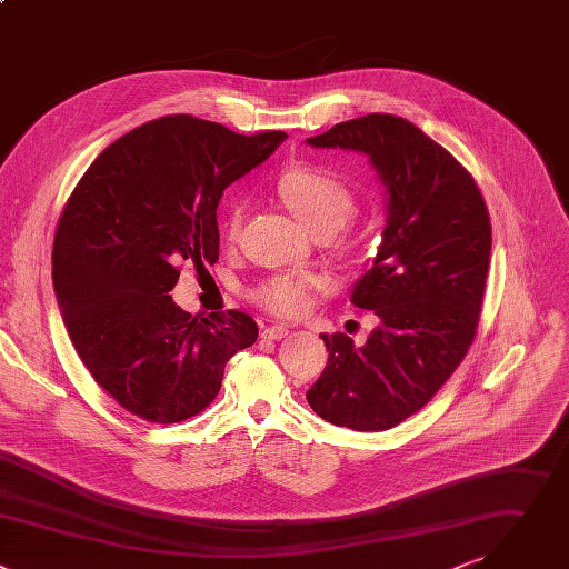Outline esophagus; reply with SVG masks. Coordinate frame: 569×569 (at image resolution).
Listing matches in <instances>:
<instances>
[{
	"mask_svg": "<svg viewBox=\"0 0 569 569\" xmlns=\"http://www.w3.org/2000/svg\"><path fill=\"white\" fill-rule=\"evenodd\" d=\"M287 333H289V327L282 325V322L262 329V338H267V340H280V338H284Z\"/></svg>",
	"mask_w": 569,
	"mask_h": 569,
	"instance_id": "esophagus-1",
	"label": "esophagus"
}]
</instances>
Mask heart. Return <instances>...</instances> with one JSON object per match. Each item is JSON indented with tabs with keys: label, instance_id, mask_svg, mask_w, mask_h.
<instances>
[{
	"label": "heart",
	"instance_id": "heart-1",
	"mask_svg": "<svg viewBox=\"0 0 569 569\" xmlns=\"http://www.w3.org/2000/svg\"><path fill=\"white\" fill-rule=\"evenodd\" d=\"M276 192L291 214L313 238H333L357 212V194L350 183L320 166H296L278 177ZM247 210L233 201L221 221V238L236 247L242 238ZM318 287L313 276H273L251 291V298L280 316H298L307 309L311 291Z\"/></svg>",
	"mask_w": 569,
	"mask_h": 569
}]
</instances>
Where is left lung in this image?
Here are the masks:
<instances>
[{
    "mask_svg": "<svg viewBox=\"0 0 569 569\" xmlns=\"http://www.w3.org/2000/svg\"><path fill=\"white\" fill-rule=\"evenodd\" d=\"M307 143L368 154L388 194L375 267L352 291L381 325L363 348L348 333H320L329 357L307 401L329 423L388 430L437 395L473 343L491 256L489 210L471 172L392 113L338 123Z\"/></svg>",
    "mask_w": 569,
    "mask_h": 569,
    "instance_id": "left-lung-1",
    "label": "left lung"
}]
</instances>
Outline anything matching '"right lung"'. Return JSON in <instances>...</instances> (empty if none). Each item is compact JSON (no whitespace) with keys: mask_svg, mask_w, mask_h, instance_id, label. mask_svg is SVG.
I'll list each match as a JSON object with an SVG mask.
<instances>
[{"mask_svg":"<svg viewBox=\"0 0 569 569\" xmlns=\"http://www.w3.org/2000/svg\"><path fill=\"white\" fill-rule=\"evenodd\" d=\"M284 139L174 113L104 148L67 199L53 240L56 298L84 368L128 412L152 423L199 415L229 359L256 343L249 313L192 316L170 291L183 262H217L223 188Z\"/></svg>","mask_w":569,"mask_h":569,"instance_id":"add662e5","label":"right lung"}]
</instances>
